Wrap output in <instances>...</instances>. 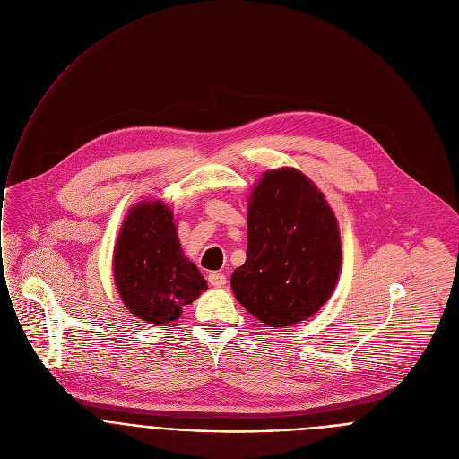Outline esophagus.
<instances>
[{"label": "esophagus", "mask_w": 459, "mask_h": 459, "mask_svg": "<svg viewBox=\"0 0 459 459\" xmlns=\"http://www.w3.org/2000/svg\"><path fill=\"white\" fill-rule=\"evenodd\" d=\"M209 283H211L212 287L220 289V287H223V285L227 283V278H225V274H221V273H211V274H209Z\"/></svg>", "instance_id": "esophagus-1"}]
</instances>
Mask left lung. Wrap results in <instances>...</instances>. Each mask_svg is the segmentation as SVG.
I'll list each match as a JSON object with an SVG mask.
<instances>
[{
    "label": "left lung",
    "instance_id": "left-lung-1",
    "mask_svg": "<svg viewBox=\"0 0 459 459\" xmlns=\"http://www.w3.org/2000/svg\"><path fill=\"white\" fill-rule=\"evenodd\" d=\"M247 259L230 276L234 298L267 326L314 316L342 273V236L325 194L294 167L267 170L247 211Z\"/></svg>",
    "mask_w": 459,
    "mask_h": 459
}]
</instances>
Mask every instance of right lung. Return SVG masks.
Returning a JSON list of instances; mask_svg holds the SVG:
<instances>
[{"instance_id":"obj_1","label":"right lung","mask_w":459,"mask_h":459,"mask_svg":"<svg viewBox=\"0 0 459 459\" xmlns=\"http://www.w3.org/2000/svg\"><path fill=\"white\" fill-rule=\"evenodd\" d=\"M112 274L126 310L154 326L176 321L209 287L183 254L170 205L152 198L128 209L114 243Z\"/></svg>"}]
</instances>
